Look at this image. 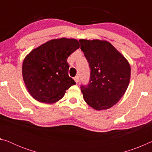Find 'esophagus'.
Wrapping results in <instances>:
<instances>
[{"label": "esophagus", "instance_id": "1", "mask_svg": "<svg viewBox=\"0 0 152 152\" xmlns=\"http://www.w3.org/2000/svg\"><path fill=\"white\" fill-rule=\"evenodd\" d=\"M74 80H75V82H76V83H77L78 84V82H79V81H80V78H79V76H75L74 77Z\"/></svg>", "mask_w": 152, "mask_h": 152}]
</instances>
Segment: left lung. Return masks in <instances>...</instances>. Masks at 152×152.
Here are the masks:
<instances>
[{
    "label": "left lung",
    "mask_w": 152,
    "mask_h": 152,
    "mask_svg": "<svg viewBox=\"0 0 152 152\" xmlns=\"http://www.w3.org/2000/svg\"><path fill=\"white\" fill-rule=\"evenodd\" d=\"M91 68L88 86L81 87L85 102L96 110L116 104L125 93L130 82L128 60L110 42L100 39H80Z\"/></svg>",
    "instance_id": "left-lung-1"
}]
</instances>
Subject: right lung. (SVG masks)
Returning <instances> with one entry per match:
<instances>
[{
  "label": "right lung",
  "instance_id": "right-lung-1",
  "mask_svg": "<svg viewBox=\"0 0 152 152\" xmlns=\"http://www.w3.org/2000/svg\"><path fill=\"white\" fill-rule=\"evenodd\" d=\"M80 48L78 41L61 37L48 41L25 56L22 65L23 78L33 99L53 104L62 99L66 91L76 84L68 76L67 59Z\"/></svg>",
  "mask_w": 152,
  "mask_h": 152
}]
</instances>
